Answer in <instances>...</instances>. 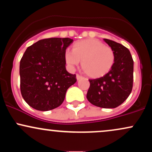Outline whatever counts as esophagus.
Returning a JSON list of instances; mask_svg holds the SVG:
<instances>
[{
	"instance_id": "esophagus-1",
	"label": "esophagus",
	"mask_w": 152,
	"mask_h": 152,
	"mask_svg": "<svg viewBox=\"0 0 152 152\" xmlns=\"http://www.w3.org/2000/svg\"><path fill=\"white\" fill-rule=\"evenodd\" d=\"M81 78H82V76H81V75L79 74H76V79L77 80H80Z\"/></svg>"
}]
</instances>
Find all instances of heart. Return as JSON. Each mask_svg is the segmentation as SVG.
<instances>
[{
  "instance_id": "obj_1",
  "label": "heart",
  "mask_w": 152,
  "mask_h": 152,
  "mask_svg": "<svg viewBox=\"0 0 152 152\" xmlns=\"http://www.w3.org/2000/svg\"><path fill=\"white\" fill-rule=\"evenodd\" d=\"M66 64L71 67L78 66L81 61V67L87 76L99 78L111 71L115 62V53L111 47L97 39H86L75 43L72 51L65 53Z\"/></svg>"
}]
</instances>
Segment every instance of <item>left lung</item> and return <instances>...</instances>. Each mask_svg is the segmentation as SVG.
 Segmentation results:
<instances>
[{
	"mask_svg": "<svg viewBox=\"0 0 152 152\" xmlns=\"http://www.w3.org/2000/svg\"><path fill=\"white\" fill-rule=\"evenodd\" d=\"M114 50L115 62L111 71L102 77L89 79L86 98L91 104L104 109L121 105L132 91L134 61L129 50L120 43L104 38Z\"/></svg>",
	"mask_w": 152,
	"mask_h": 152,
	"instance_id": "8db88e82",
	"label": "left lung"
}]
</instances>
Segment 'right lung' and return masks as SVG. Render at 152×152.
I'll return each instance as SVG.
<instances>
[{"mask_svg":"<svg viewBox=\"0 0 152 152\" xmlns=\"http://www.w3.org/2000/svg\"><path fill=\"white\" fill-rule=\"evenodd\" d=\"M69 38L40 40L28 47L20 61V88L25 102L38 111L61 105L66 91L76 82V74L66 69Z\"/></svg>","mask_w":152,"mask_h":152,"instance_id":"add662e5","label":"right lung"}]
</instances>
